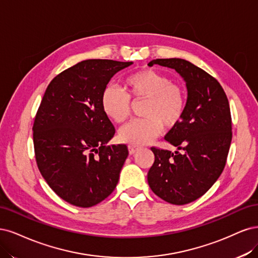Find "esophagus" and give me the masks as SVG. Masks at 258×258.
<instances>
[{
  "label": "esophagus",
  "instance_id": "1",
  "mask_svg": "<svg viewBox=\"0 0 258 258\" xmlns=\"http://www.w3.org/2000/svg\"><path fill=\"white\" fill-rule=\"evenodd\" d=\"M139 147H137V146H128V152H130V154H134V153H136L137 151H139Z\"/></svg>",
  "mask_w": 258,
  "mask_h": 258
}]
</instances>
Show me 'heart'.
<instances>
[{
    "label": "heart",
    "mask_w": 258,
    "mask_h": 258,
    "mask_svg": "<svg viewBox=\"0 0 258 258\" xmlns=\"http://www.w3.org/2000/svg\"><path fill=\"white\" fill-rule=\"evenodd\" d=\"M125 94L109 86L102 94L104 113L115 123L125 122L131 114L130 97L146 99L141 114L145 118L132 121L120 130L119 137L132 146L147 145L160 135L162 127L172 128L183 118L186 106L184 91L171 84L166 75L144 69L130 74L124 79Z\"/></svg>",
    "instance_id": "1"
}]
</instances>
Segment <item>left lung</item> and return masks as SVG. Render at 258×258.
Instances as JSON below:
<instances>
[{
    "mask_svg": "<svg viewBox=\"0 0 258 258\" xmlns=\"http://www.w3.org/2000/svg\"><path fill=\"white\" fill-rule=\"evenodd\" d=\"M176 71L184 79L187 99L183 118L165 139L178 151L152 147L155 160L148 183L155 195L172 205L202 197L225 167L231 143V115L219 81L190 62L172 57L149 62Z\"/></svg>",
    "mask_w": 258,
    "mask_h": 258,
    "instance_id": "8db88e82",
    "label": "left lung"
}]
</instances>
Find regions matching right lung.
<instances>
[{"instance_id": "add662e5", "label": "right lung", "mask_w": 258, "mask_h": 258, "mask_svg": "<svg viewBox=\"0 0 258 258\" xmlns=\"http://www.w3.org/2000/svg\"><path fill=\"white\" fill-rule=\"evenodd\" d=\"M132 64L82 61L46 89L33 124L36 163L48 185L71 205L95 206L118 184L128 150L106 146L115 130L103 111L102 94L113 75Z\"/></svg>"}]
</instances>
